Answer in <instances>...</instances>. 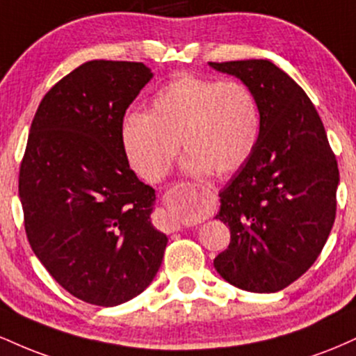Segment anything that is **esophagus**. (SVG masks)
Segmentation results:
<instances>
[{"mask_svg": "<svg viewBox=\"0 0 356 356\" xmlns=\"http://www.w3.org/2000/svg\"><path fill=\"white\" fill-rule=\"evenodd\" d=\"M179 227H181V226H174V229H179Z\"/></svg>", "mask_w": 356, "mask_h": 356, "instance_id": "1", "label": "esophagus"}]
</instances>
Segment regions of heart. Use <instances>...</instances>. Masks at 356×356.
<instances>
[{
	"mask_svg": "<svg viewBox=\"0 0 356 356\" xmlns=\"http://www.w3.org/2000/svg\"><path fill=\"white\" fill-rule=\"evenodd\" d=\"M261 130L257 102L246 85L182 73L159 90L150 112H130L122 144L130 165L157 182L172 165L179 145L189 152L191 174L229 175L254 152Z\"/></svg>",
	"mask_w": 356,
	"mask_h": 356,
	"instance_id": "1",
	"label": "heart"
}]
</instances>
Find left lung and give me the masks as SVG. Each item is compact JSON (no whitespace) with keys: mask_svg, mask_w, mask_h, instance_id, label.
<instances>
[{"mask_svg":"<svg viewBox=\"0 0 356 356\" xmlns=\"http://www.w3.org/2000/svg\"><path fill=\"white\" fill-rule=\"evenodd\" d=\"M257 102L259 138L248 162L219 192L216 219L231 243L214 259L227 283L276 293L320 256L337 214L340 172L316 108L291 76L268 60L214 63Z\"/></svg>","mask_w":356,"mask_h":356,"instance_id":"left-lung-1","label":"left lung"}]
</instances>
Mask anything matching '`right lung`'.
Listing matches in <instances>:
<instances>
[{
	"instance_id": "1",
	"label": "right lung",
	"mask_w": 356,
	"mask_h": 356,
	"mask_svg": "<svg viewBox=\"0 0 356 356\" xmlns=\"http://www.w3.org/2000/svg\"><path fill=\"white\" fill-rule=\"evenodd\" d=\"M154 73L137 61L80 65L43 97L19 167L33 252L61 288L117 306L152 283L167 236L150 222L155 191L130 169L122 124Z\"/></svg>"
}]
</instances>
